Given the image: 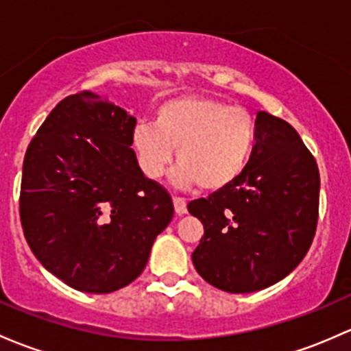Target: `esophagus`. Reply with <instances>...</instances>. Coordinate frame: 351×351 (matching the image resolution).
I'll use <instances>...</instances> for the list:
<instances>
[{"mask_svg": "<svg viewBox=\"0 0 351 351\" xmlns=\"http://www.w3.org/2000/svg\"><path fill=\"white\" fill-rule=\"evenodd\" d=\"M173 204H175V212H176V215H185V213L188 212L185 198L175 197V198H173Z\"/></svg>", "mask_w": 351, "mask_h": 351, "instance_id": "esophagus-1", "label": "esophagus"}]
</instances>
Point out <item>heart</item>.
Segmentation results:
<instances>
[{
	"mask_svg": "<svg viewBox=\"0 0 351 351\" xmlns=\"http://www.w3.org/2000/svg\"><path fill=\"white\" fill-rule=\"evenodd\" d=\"M256 143V121L239 106L205 95H182L156 110L154 124H139L132 145L149 178H158L176 153L178 185L220 190L239 178Z\"/></svg>",
	"mask_w": 351,
	"mask_h": 351,
	"instance_id": "1",
	"label": "heart"
}]
</instances>
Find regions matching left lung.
I'll use <instances>...</instances> for the list:
<instances>
[{"label":"left lung","mask_w":351,"mask_h":351,"mask_svg":"<svg viewBox=\"0 0 351 351\" xmlns=\"http://www.w3.org/2000/svg\"><path fill=\"white\" fill-rule=\"evenodd\" d=\"M204 223L191 254L198 274L227 293H254L286 278L311 247L319 171L296 129L257 112L256 146L235 182L188 204Z\"/></svg>","instance_id":"obj_1"}]
</instances>
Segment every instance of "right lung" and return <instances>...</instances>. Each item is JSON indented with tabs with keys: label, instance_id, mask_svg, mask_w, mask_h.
Returning a JSON list of instances; mask_svg holds the SVG:
<instances>
[{
	"label": "right lung",
	"instance_id": "add662e5",
	"mask_svg": "<svg viewBox=\"0 0 351 351\" xmlns=\"http://www.w3.org/2000/svg\"><path fill=\"white\" fill-rule=\"evenodd\" d=\"M134 128L126 110L82 90L51 109L25 154V239L47 271L82 293L134 281L175 213L171 195L139 168Z\"/></svg>",
	"mask_w": 351,
	"mask_h": 351
}]
</instances>
